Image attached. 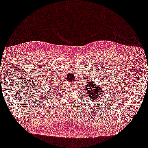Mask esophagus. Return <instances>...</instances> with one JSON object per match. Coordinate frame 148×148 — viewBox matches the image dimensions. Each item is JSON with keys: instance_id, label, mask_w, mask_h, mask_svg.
Masks as SVG:
<instances>
[{"instance_id": "34e87169", "label": "esophagus", "mask_w": 148, "mask_h": 148, "mask_svg": "<svg viewBox=\"0 0 148 148\" xmlns=\"http://www.w3.org/2000/svg\"><path fill=\"white\" fill-rule=\"evenodd\" d=\"M73 84H74V83H69V85L70 86H72Z\"/></svg>"}]
</instances>
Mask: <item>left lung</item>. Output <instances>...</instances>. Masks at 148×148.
Wrapping results in <instances>:
<instances>
[{
    "mask_svg": "<svg viewBox=\"0 0 148 148\" xmlns=\"http://www.w3.org/2000/svg\"><path fill=\"white\" fill-rule=\"evenodd\" d=\"M85 90H86V93L88 94L87 98L92 102L93 101L96 102L98 99L102 98L104 94L103 92L102 86L97 84L96 83L92 82L90 79L87 82V85L85 87Z\"/></svg>",
    "mask_w": 148,
    "mask_h": 148,
    "instance_id": "obj_1",
    "label": "left lung"
}]
</instances>
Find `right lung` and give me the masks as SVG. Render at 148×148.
<instances>
[{"mask_svg":"<svg viewBox=\"0 0 148 148\" xmlns=\"http://www.w3.org/2000/svg\"><path fill=\"white\" fill-rule=\"evenodd\" d=\"M54 88V86L52 87V90H53V88ZM53 92H54V90L52 91V92H50V94H51L52 96V95H53Z\"/></svg>","mask_w":148,"mask_h":148,"instance_id":"1","label":"right lung"}]
</instances>
